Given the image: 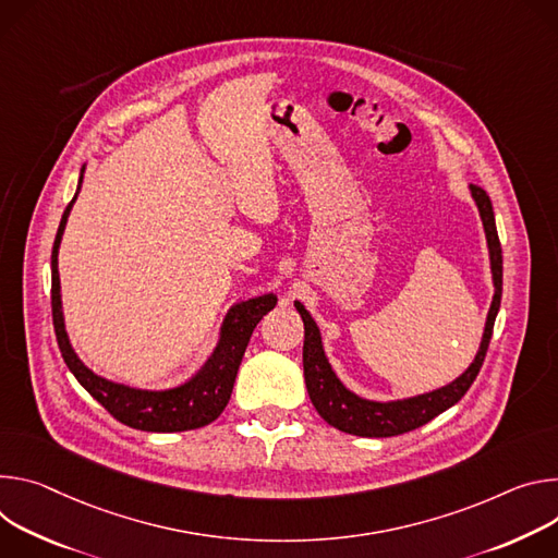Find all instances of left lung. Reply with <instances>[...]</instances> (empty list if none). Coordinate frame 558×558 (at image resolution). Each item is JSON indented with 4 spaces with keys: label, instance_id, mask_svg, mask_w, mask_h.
Listing matches in <instances>:
<instances>
[{
    "label": "left lung",
    "instance_id": "left-lung-1",
    "mask_svg": "<svg viewBox=\"0 0 558 558\" xmlns=\"http://www.w3.org/2000/svg\"><path fill=\"white\" fill-rule=\"evenodd\" d=\"M470 195L478 208V217L483 221L485 230V241H487V253H489V272H492V283H494V296L487 311L483 337L478 343V350L472 359V363L463 369V373L450 381L444 388H437L432 392H423L416 397H405V399H392V401H375V399H365L352 392L350 388L343 386V381L337 377L332 369L326 350H324V339L317 322L313 315L305 311V305L301 301H294L296 313L303 319V377H305V388L307 395H311L313 405L322 414L324 421H328L332 427L348 432V435L354 437H397L403 435V432L416 429L452 408L454 403L461 401V397L470 390L474 384L478 369L483 365L489 339H492V328L494 319L499 315L501 307V292H504V255H501V241L497 232V221H494V210L487 193L478 185H470Z\"/></svg>",
    "mask_w": 558,
    "mask_h": 558
}]
</instances>
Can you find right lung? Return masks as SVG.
<instances>
[{"label": "right lung", "instance_id": "1", "mask_svg": "<svg viewBox=\"0 0 558 558\" xmlns=\"http://www.w3.org/2000/svg\"><path fill=\"white\" fill-rule=\"evenodd\" d=\"M84 170L86 166H82L73 202L66 206L64 215H61L57 236L52 243V255H50L52 324H54V335H57L61 356H64L69 369L82 384V388L123 425L144 429V432H183V429L204 427L213 423L228 405L245 345L251 341L253 330L257 328L262 317L277 305V294L266 292V294L234 303L221 322L219 339L213 354L202 365L199 373H195L181 386L166 388V390H144V388H133V386L117 384L95 375L71 345L66 324H64V307H61V286H59V270H57L61 236H64L69 215L82 191Z\"/></svg>", "mask_w": 558, "mask_h": 558}]
</instances>
